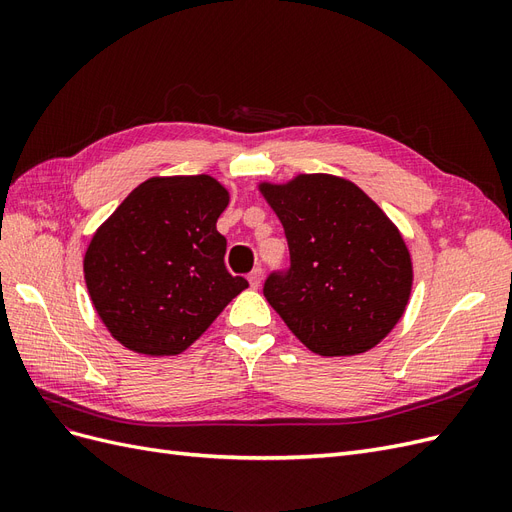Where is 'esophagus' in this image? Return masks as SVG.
I'll list each match as a JSON object with an SVG mask.
<instances>
[{"label":"esophagus","instance_id":"obj_1","mask_svg":"<svg viewBox=\"0 0 512 512\" xmlns=\"http://www.w3.org/2000/svg\"><path fill=\"white\" fill-rule=\"evenodd\" d=\"M247 280H250V286H252V288H258L260 282H262V269L256 267L250 275H247Z\"/></svg>","mask_w":512,"mask_h":512}]
</instances>
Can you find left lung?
<instances>
[{
  "instance_id": "1",
  "label": "left lung",
  "mask_w": 512,
  "mask_h": 512,
  "mask_svg": "<svg viewBox=\"0 0 512 512\" xmlns=\"http://www.w3.org/2000/svg\"><path fill=\"white\" fill-rule=\"evenodd\" d=\"M260 192L280 218L290 265L265 280L267 301L320 356L374 348L404 314L410 252L384 211L354 183L299 175Z\"/></svg>"
}]
</instances>
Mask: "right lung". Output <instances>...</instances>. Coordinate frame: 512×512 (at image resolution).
I'll use <instances>...</instances> for the list:
<instances>
[{
    "label": "right lung",
    "mask_w": 512,
    "mask_h": 512,
    "mask_svg": "<svg viewBox=\"0 0 512 512\" xmlns=\"http://www.w3.org/2000/svg\"><path fill=\"white\" fill-rule=\"evenodd\" d=\"M228 192L209 175L151 177L134 188L91 239L89 297L126 348L179 354L247 288L224 265L215 222Z\"/></svg>",
    "instance_id": "add662e5"
}]
</instances>
